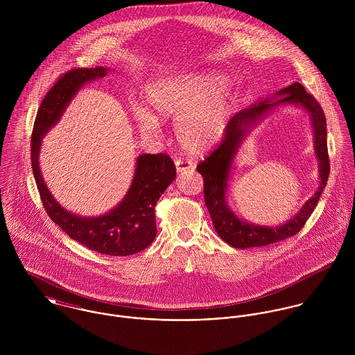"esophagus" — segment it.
Wrapping results in <instances>:
<instances>
[{
  "label": "esophagus",
  "instance_id": "obj_1",
  "mask_svg": "<svg viewBox=\"0 0 355 355\" xmlns=\"http://www.w3.org/2000/svg\"><path fill=\"white\" fill-rule=\"evenodd\" d=\"M175 165H176V171H178V172H184V171H189V169H193V168H194V162H193V161H190V159H182V158L176 159Z\"/></svg>",
  "mask_w": 355,
  "mask_h": 355
}]
</instances>
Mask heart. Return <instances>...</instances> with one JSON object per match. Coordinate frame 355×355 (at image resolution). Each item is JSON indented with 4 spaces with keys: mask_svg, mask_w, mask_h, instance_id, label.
I'll return each instance as SVG.
<instances>
[{
    "mask_svg": "<svg viewBox=\"0 0 355 355\" xmlns=\"http://www.w3.org/2000/svg\"><path fill=\"white\" fill-rule=\"evenodd\" d=\"M146 101L158 116L179 119L176 134L180 144L191 152H201L223 138L235 94L221 73L182 72L152 82L146 89ZM135 116L145 132H154L159 125L146 109H138Z\"/></svg>",
    "mask_w": 355,
    "mask_h": 355,
    "instance_id": "obj_1",
    "label": "heart"
}]
</instances>
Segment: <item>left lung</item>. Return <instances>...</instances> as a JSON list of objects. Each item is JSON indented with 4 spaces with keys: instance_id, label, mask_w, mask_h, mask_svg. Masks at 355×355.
<instances>
[{
    "instance_id": "1",
    "label": "left lung",
    "mask_w": 355,
    "mask_h": 355,
    "mask_svg": "<svg viewBox=\"0 0 355 355\" xmlns=\"http://www.w3.org/2000/svg\"><path fill=\"white\" fill-rule=\"evenodd\" d=\"M282 104L301 105L309 114L313 136L315 152L319 161L320 186L318 191L306 202L299 213L288 222L279 226H257L244 219H239L226 203L227 180L234 157L245 137L272 110ZM197 171L202 175L205 203L211 217L218 236L235 249L261 248L277 243L301 231L304 223L313 213L329 176V158L327 148V120L325 114L311 94H307L298 82L276 92L273 96L262 98L238 112L230 120L224 139L220 146L207 155Z\"/></svg>"
}]
</instances>
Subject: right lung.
Returning <instances> with one entry per match:
<instances>
[{
  "label": "right lung",
  "mask_w": 355,
  "mask_h": 355,
  "mask_svg": "<svg viewBox=\"0 0 355 355\" xmlns=\"http://www.w3.org/2000/svg\"><path fill=\"white\" fill-rule=\"evenodd\" d=\"M107 68H76L64 73L45 96L38 109L31 137V165L46 213L71 239L90 250L114 257L146 249L157 235L155 203L176 178L169 155L141 154L137 157L131 186L124 198L101 216L83 217L57 202L48 189L40 166L42 139L54 127L69 102L89 82L106 76Z\"/></svg>",
  "instance_id": "1"
}]
</instances>
